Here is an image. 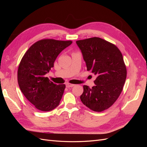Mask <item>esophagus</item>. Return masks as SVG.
<instances>
[{
  "label": "esophagus",
  "mask_w": 147,
  "mask_h": 147,
  "mask_svg": "<svg viewBox=\"0 0 147 147\" xmlns=\"http://www.w3.org/2000/svg\"><path fill=\"white\" fill-rule=\"evenodd\" d=\"M74 86H75V84H70L69 83H66V87L67 88H71V87Z\"/></svg>",
  "instance_id": "obj_1"
}]
</instances>
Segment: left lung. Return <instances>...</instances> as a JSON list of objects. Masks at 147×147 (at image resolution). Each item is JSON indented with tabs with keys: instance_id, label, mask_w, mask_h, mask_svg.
I'll list each match as a JSON object with an SVG mask.
<instances>
[{
	"instance_id": "8db88e82",
	"label": "left lung",
	"mask_w": 147,
	"mask_h": 147,
	"mask_svg": "<svg viewBox=\"0 0 147 147\" xmlns=\"http://www.w3.org/2000/svg\"><path fill=\"white\" fill-rule=\"evenodd\" d=\"M82 53L87 70L96 75L95 86H83V104L94 112L110 107L123 90L127 76L121 51L114 44L99 37L76 42Z\"/></svg>"
}]
</instances>
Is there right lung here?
I'll use <instances>...</instances> for the list:
<instances>
[{"label": "right lung", "mask_w": 147, "mask_h": 147, "mask_svg": "<svg viewBox=\"0 0 147 147\" xmlns=\"http://www.w3.org/2000/svg\"><path fill=\"white\" fill-rule=\"evenodd\" d=\"M71 40L42 39L25 53L18 70V82L23 94L37 109L48 112L59 104L65 85H57L45 75L57 56L72 44Z\"/></svg>", "instance_id": "add662e5"}]
</instances>
